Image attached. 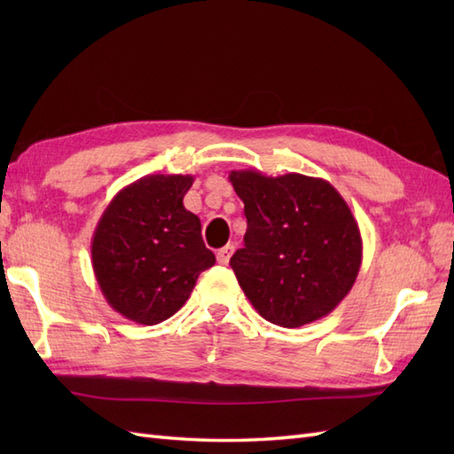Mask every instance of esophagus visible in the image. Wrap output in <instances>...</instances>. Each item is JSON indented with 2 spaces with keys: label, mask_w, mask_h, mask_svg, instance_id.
<instances>
[{
  "label": "esophagus",
  "mask_w": 454,
  "mask_h": 454,
  "mask_svg": "<svg viewBox=\"0 0 454 454\" xmlns=\"http://www.w3.org/2000/svg\"><path fill=\"white\" fill-rule=\"evenodd\" d=\"M234 244H228V246H224L222 249H218V254H216V259H218V263L220 265H228V262H230V257H232V254H234Z\"/></svg>",
  "instance_id": "obj_1"
}]
</instances>
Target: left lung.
Instances as JSON below:
<instances>
[{"instance_id": "8db88e82", "label": "left lung", "mask_w": 454, "mask_h": 454, "mask_svg": "<svg viewBox=\"0 0 454 454\" xmlns=\"http://www.w3.org/2000/svg\"><path fill=\"white\" fill-rule=\"evenodd\" d=\"M244 200V247L230 259L249 302L267 322L301 327L349 294L363 262L359 224L330 181L302 173L230 171Z\"/></svg>"}]
</instances>
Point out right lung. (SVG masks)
<instances>
[{"mask_svg": "<svg viewBox=\"0 0 454 454\" xmlns=\"http://www.w3.org/2000/svg\"><path fill=\"white\" fill-rule=\"evenodd\" d=\"M192 176H146L113 197L91 239L98 285L113 310L142 325L168 320L215 265L200 220L183 207Z\"/></svg>", "mask_w": 454, "mask_h": 454, "instance_id": "add662e5", "label": "right lung"}]
</instances>
